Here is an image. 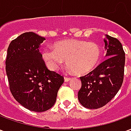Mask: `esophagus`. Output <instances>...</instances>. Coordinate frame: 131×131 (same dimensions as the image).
Segmentation results:
<instances>
[{
    "label": "esophagus",
    "instance_id": "1",
    "mask_svg": "<svg viewBox=\"0 0 131 131\" xmlns=\"http://www.w3.org/2000/svg\"><path fill=\"white\" fill-rule=\"evenodd\" d=\"M70 80H71V78H70V77H64V81H65V82H68Z\"/></svg>",
    "mask_w": 131,
    "mask_h": 131
}]
</instances>
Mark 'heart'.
I'll return each instance as SVG.
<instances>
[{
    "label": "heart",
    "instance_id": "b5f03b06",
    "mask_svg": "<svg viewBox=\"0 0 131 131\" xmlns=\"http://www.w3.org/2000/svg\"><path fill=\"white\" fill-rule=\"evenodd\" d=\"M100 55L101 50L96 43L74 39L57 42L54 49H45L42 52V58L50 69L56 70L66 60L69 70L80 75L92 71Z\"/></svg>",
    "mask_w": 131,
    "mask_h": 131
}]
</instances>
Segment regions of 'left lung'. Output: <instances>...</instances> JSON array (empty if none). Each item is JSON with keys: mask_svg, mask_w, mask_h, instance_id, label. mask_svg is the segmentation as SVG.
<instances>
[{"mask_svg": "<svg viewBox=\"0 0 131 131\" xmlns=\"http://www.w3.org/2000/svg\"><path fill=\"white\" fill-rule=\"evenodd\" d=\"M104 61L87 75L80 77L81 88L78 93L80 103L88 109H98L115 96L124 81L125 52L120 41L104 35Z\"/></svg>", "mask_w": 131, "mask_h": 131, "instance_id": "8db88e82", "label": "left lung"}]
</instances>
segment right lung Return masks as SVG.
Masks as SVG:
<instances>
[{
    "mask_svg": "<svg viewBox=\"0 0 131 131\" xmlns=\"http://www.w3.org/2000/svg\"><path fill=\"white\" fill-rule=\"evenodd\" d=\"M46 38L34 32L22 34L7 48L5 70L11 93L28 110L42 112L55 103L64 77L47 68L39 51Z\"/></svg>",
    "mask_w": 131,
    "mask_h": 131,
    "instance_id": "1",
    "label": "right lung"
}]
</instances>
